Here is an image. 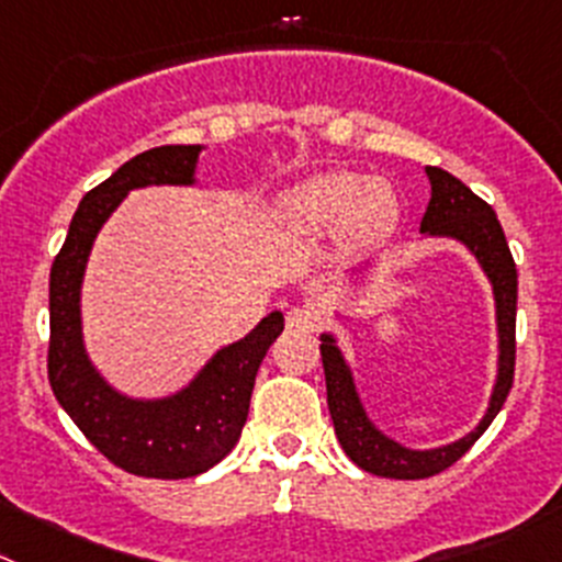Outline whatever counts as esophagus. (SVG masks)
Returning <instances> with one entry per match:
<instances>
[{
  "label": "esophagus",
  "instance_id": "esophagus-1",
  "mask_svg": "<svg viewBox=\"0 0 562 562\" xmlns=\"http://www.w3.org/2000/svg\"><path fill=\"white\" fill-rule=\"evenodd\" d=\"M323 325V317L314 308H290L286 312V328L301 330V334H314Z\"/></svg>",
  "mask_w": 562,
  "mask_h": 562
}]
</instances>
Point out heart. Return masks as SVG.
Instances as JSON below:
<instances>
[{
  "label": "heart",
  "mask_w": 562,
  "mask_h": 562,
  "mask_svg": "<svg viewBox=\"0 0 562 562\" xmlns=\"http://www.w3.org/2000/svg\"><path fill=\"white\" fill-rule=\"evenodd\" d=\"M394 192L352 170H328L292 187L278 201V221L295 234H323L345 221L352 234H378L392 226Z\"/></svg>",
  "instance_id": "heart-1"
}]
</instances>
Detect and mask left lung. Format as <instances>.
Returning a JSON list of instances; mask_svg holds the SVG:
<instances>
[{
    "label": "left lung",
    "mask_w": 562,
    "mask_h": 562,
    "mask_svg": "<svg viewBox=\"0 0 562 562\" xmlns=\"http://www.w3.org/2000/svg\"><path fill=\"white\" fill-rule=\"evenodd\" d=\"M430 179V204H427L425 217H422V234H438V237H456L477 256L483 270L488 272L494 284L496 297V323H499V378L491 394L488 414L461 441L438 450L414 452L400 447L397 441L383 436L367 419L361 400H358L356 386H352L350 370L339 347L334 345V336L325 334L319 352H323L325 370V392H328V411L334 419L336 438L341 450L347 452L356 467L364 472L378 474V477L394 480H425L432 474L445 472L452 463L461 461L469 447L485 432V427L494 422L499 408L505 405L507 394L513 386V372H516V297H518V276L516 261H513L510 248H507L505 232H502L496 212L485 204L483 198L474 195L461 179L441 168H427Z\"/></svg>",
    "instance_id": "obj_1"
}]
</instances>
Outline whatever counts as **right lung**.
Returning a JSON list of instances; mask_svg holds the SVG:
<instances>
[{
	"label": "right lung",
	"mask_w": 562,
	"mask_h": 562,
	"mask_svg": "<svg viewBox=\"0 0 562 562\" xmlns=\"http://www.w3.org/2000/svg\"><path fill=\"white\" fill-rule=\"evenodd\" d=\"M201 146H159L124 162L88 192L49 276V383L74 425L110 463L137 477H195L232 452L250 408L256 372L284 330L272 312L245 339L217 352L181 394L157 403L112 392L90 367L79 325V286L101 223L146 184H190Z\"/></svg>",
	"instance_id": "1"
}]
</instances>
